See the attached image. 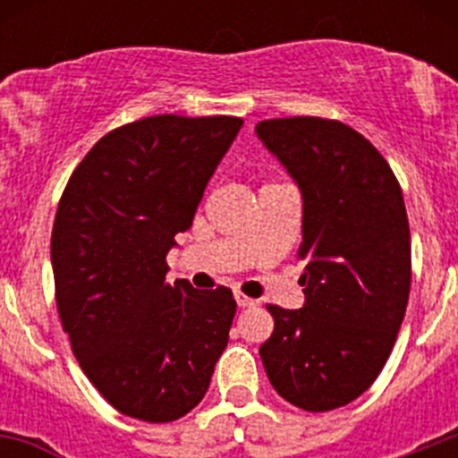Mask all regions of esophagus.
<instances>
[{"label":"esophagus","instance_id":"obj_1","mask_svg":"<svg viewBox=\"0 0 458 458\" xmlns=\"http://www.w3.org/2000/svg\"><path fill=\"white\" fill-rule=\"evenodd\" d=\"M236 302H238V307H242V310H245V307L257 305V301H254V298H248V295H242V293H236Z\"/></svg>","mask_w":458,"mask_h":458}]
</instances>
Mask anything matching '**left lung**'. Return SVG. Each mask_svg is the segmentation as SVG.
<instances>
[{"label":"left lung","instance_id":"8db88e82","mask_svg":"<svg viewBox=\"0 0 458 458\" xmlns=\"http://www.w3.org/2000/svg\"><path fill=\"white\" fill-rule=\"evenodd\" d=\"M302 194L305 305H268L259 355L282 399L310 412L358 399L378 378L411 291V232L399 181L369 140L318 116L257 123Z\"/></svg>","mask_w":458,"mask_h":458}]
</instances>
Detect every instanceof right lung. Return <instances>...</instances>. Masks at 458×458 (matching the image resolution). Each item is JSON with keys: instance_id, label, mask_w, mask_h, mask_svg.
<instances>
[{"instance_id": "obj_1", "label": "right lung", "mask_w": 458, "mask_h": 458, "mask_svg": "<svg viewBox=\"0 0 458 458\" xmlns=\"http://www.w3.org/2000/svg\"><path fill=\"white\" fill-rule=\"evenodd\" d=\"M236 116L160 114L96 141L52 229L56 307L72 353L119 412L174 422L204 399L236 314L232 289L165 282Z\"/></svg>"}]
</instances>
